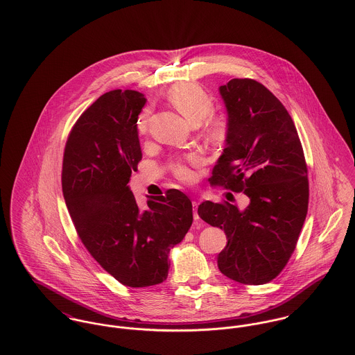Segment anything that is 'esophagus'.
Instances as JSON below:
<instances>
[{
    "instance_id": "1",
    "label": "esophagus",
    "mask_w": 355,
    "mask_h": 355,
    "mask_svg": "<svg viewBox=\"0 0 355 355\" xmlns=\"http://www.w3.org/2000/svg\"><path fill=\"white\" fill-rule=\"evenodd\" d=\"M193 207H194V220L198 221L200 220V216L197 213V207H198V202L197 201H193Z\"/></svg>"
}]
</instances>
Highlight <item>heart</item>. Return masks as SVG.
I'll return each mask as SVG.
<instances>
[{"mask_svg":"<svg viewBox=\"0 0 355 355\" xmlns=\"http://www.w3.org/2000/svg\"><path fill=\"white\" fill-rule=\"evenodd\" d=\"M168 100L191 124H198L202 121V119L213 109V100L210 94L202 86L193 82H183L172 86L168 92ZM149 114L150 110L145 109L138 116L137 128L139 134H145L148 131ZM203 132L211 142H218L224 137L225 125L223 120L217 117H207L203 121ZM198 164H201V158L197 154H187L183 158L173 159L171 162V169L178 179L191 182L196 176L193 168Z\"/></svg>","mask_w":355,"mask_h":355,"instance_id":"b5f03b06","label":"heart"}]
</instances>
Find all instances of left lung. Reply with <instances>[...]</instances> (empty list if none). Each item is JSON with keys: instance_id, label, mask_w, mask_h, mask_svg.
Wrapping results in <instances>:
<instances>
[{"instance_id": "left-lung-1", "label": "left lung", "mask_w": 355, "mask_h": 355, "mask_svg": "<svg viewBox=\"0 0 355 355\" xmlns=\"http://www.w3.org/2000/svg\"><path fill=\"white\" fill-rule=\"evenodd\" d=\"M220 94L228 113L227 144L209 182L243 193L250 203L239 210L205 201L198 214L227 235L217 257L221 273L242 284H265L287 265L307 214L304 149L290 113L259 82L232 79Z\"/></svg>"}]
</instances>
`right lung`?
<instances>
[{
  "label": "right lung",
  "instance_id": "right-lung-1",
  "mask_svg": "<svg viewBox=\"0 0 355 355\" xmlns=\"http://www.w3.org/2000/svg\"><path fill=\"white\" fill-rule=\"evenodd\" d=\"M146 98L112 90L73 124L61 184L75 230L92 257L121 284L149 287L168 276L169 252L193 224V205L171 189L141 210L128 187L142 150L137 120Z\"/></svg>",
  "mask_w": 355,
  "mask_h": 355
}]
</instances>
